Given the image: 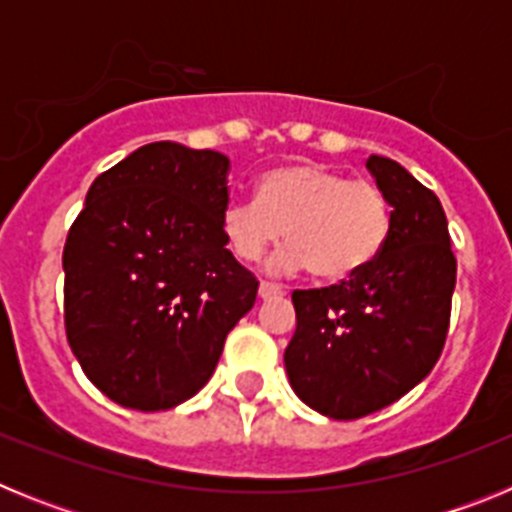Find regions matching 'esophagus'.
Wrapping results in <instances>:
<instances>
[{
    "label": "esophagus",
    "instance_id": "1",
    "mask_svg": "<svg viewBox=\"0 0 512 512\" xmlns=\"http://www.w3.org/2000/svg\"><path fill=\"white\" fill-rule=\"evenodd\" d=\"M282 295H284V287H279V284L274 282H261L259 287L261 300H271V297H282Z\"/></svg>",
    "mask_w": 512,
    "mask_h": 512
}]
</instances>
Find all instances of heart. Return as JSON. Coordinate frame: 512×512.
I'll use <instances>...</instances> for the list:
<instances>
[{"instance_id": "1", "label": "heart", "mask_w": 512, "mask_h": 512, "mask_svg": "<svg viewBox=\"0 0 512 512\" xmlns=\"http://www.w3.org/2000/svg\"><path fill=\"white\" fill-rule=\"evenodd\" d=\"M220 225L230 251L246 264L264 259L287 230L292 246L274 259V269L307 266L325 282H343L379 259L392 207L374 182L297 161L261 174L256 197L228 202Z\"/></svg>"}]
</instances>
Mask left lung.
Returning a JSON list of instances; mask_svg holds the SVG:
<instances>
[{
  "label": "left lung",
  "instance_id": "obj_1",
  "mask_svg": "<svg viewBox=\"0 0 512 512\" xmlns=\"http://www.w3.org/2000/svg\"><path fill=\"white\" fill-rule=\"evenodd\" d=\"M392 205L387 246L369 269L341 284L295 289L297 330L289 384L333 420L387 408L436 366L451 320L456 256L436 194L397 161H366Z\"/></svg>",
  "mask_w": 512,
  "mask_h": 512
}]
</instances>
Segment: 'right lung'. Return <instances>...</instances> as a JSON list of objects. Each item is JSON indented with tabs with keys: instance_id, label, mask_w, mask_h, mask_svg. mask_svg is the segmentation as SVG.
Wrapping results in <instances>:
<instances>
[{
	"instance_id": "add662e5",
	"label": "right lung",
	"mask_w": 512,
	"mask_h": 512,
	"mask_svg": "<svg viewBox=\"0 0 512 512\" xmlns=\"http://www.w3.org/2000/svg\"><path fill=\"white\" fill-rule=\"evenodd\" d=\"M230 161L171 140L94 179L63 246V325L122 408L156 413L207 384L259 279L225 248Z\"/></svg>"
}]
</instances>
